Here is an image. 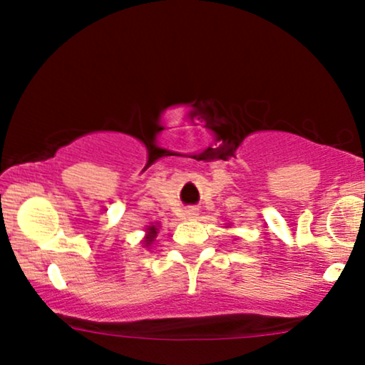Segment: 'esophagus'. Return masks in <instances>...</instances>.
Masks as SVG:
<instances>
[{
	"mask_svg": "<svg viewBox=\"0 0 365 365\" xmlns=\"http://www.w3.org/2000/svg\"><path fill=\"white\" fill-rule=\"evenodd\" d=\"M185 216L188 217V220H192V217H195V216H197V209H194V207L185 209Z\"/></svg>",
	"mask_w": 365,
	"mask_h": 365,
	"instance_id": "obj_1",
	"label": "esophagus"
}]
</instances>
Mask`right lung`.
I'll list each match as a JSON object with an SVG mask.
<instances>
[{
    "instance_id": "add662e5",
    "label": "right lung",
    "mask_w": 365,
    "mask_h": 365,
    "mask_svg": "<svg viewBox=\"0 0 365 365\" xmlns=\"http://www.w3.org/2000/svg\"><path fill=\"white\" fill-rule=\"evenodd\" d=\"M156 235H158V228L156 226H149L148 228V235H145V238H144V244H145V247H149L150 244H153L154 242V238H156Z\"/></svg>"
}]
</instances>
